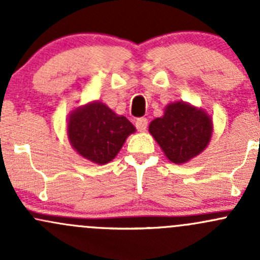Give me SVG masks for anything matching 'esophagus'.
<instances>
[{
	"instance_id": "1",
	"label": "esophagus",
	"mask_w": 260,
	"mask_h": 260,
	"mask_svg": "<svg viewBox=\"0 0 260 260\" xmlns=\"http://www.w3.org/2000/svg\"><path fill=\"white\" fill-rule=\"evenodd\" d=\"M147 125H148V120H147V118H138V119L136 120V128H137L140 132L146 131Z\"/></svg>"
}]
</instances>
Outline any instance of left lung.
<instances>
[{
    "instance_id": "8db88e82",
    "label": "left lung",
    "mask_w": 260,
    "mask_h": 260,
    "mask_svg": "<svg viewBox=\"0 0 260 260\" xmlns=\"http://www.w3.org/2000/svg\"><path fill=\"white\" fill-rule=\"evenodd\" d=\"M211 132L210 115L183 102L169 104L164 117L149 124V133L174 164H183L201 153L210 142Z\"/></svg>"
}]
</instances>
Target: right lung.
Masks as SVG:
<instances>
[{
    "label": "right lung",
    "instance_id": "right-lung-1",
    "mask_svg": "<svg viewBox=\"0 0 260 260\" xmlns=\"http://www.w3.org/2000/svg\"><path fill=\"white\" fill-rule=\"evenodd\" d=\"M135 131V125L127 118L117 115L99 102L78 108L68 122L72 146L84 158L98 165L112 161Z\"/></svg>",
    "mask_w": 260,
    "mask_h": 260
}]
</instances>
